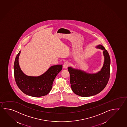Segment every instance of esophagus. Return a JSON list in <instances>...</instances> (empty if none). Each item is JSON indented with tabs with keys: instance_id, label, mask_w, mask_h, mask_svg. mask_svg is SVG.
<instances>
[{
	"instance_id": "34e87169",
	"label": "esophagus",
	"mask_w": 127,
	"mask_h": 127,
	"mask_svg": "<svg viewBox=\"0 0 127 127\" xmlns=\"http://www.w3.org/2000/svg\"><path fill=\"white\" fill-rule=\"evenodd\" d=\"M68 65H69V63H68V62H65V63H64V64H63V68L64 69H66L67 68Z\"/></svg>"
}]
</instances>
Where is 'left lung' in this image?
<instances>
[{"mask_svg": "<svg viewBox=\"0 0 127 127\" xmlns=\"http://www.w3.org/2000/svg\"><path fill=\"white\" fill-rule=\"evenodd\" d=\"M96 48L103 50L104 62L100 70L96 73H89L80 69L69 67L71 87L78 96L88 97L95 95L104 90L110 77V58L103 46L98 45Z\"/></svg>", "mask_w": 127, "mask_h": 127, "instance_id": "obj_1", "label": "left lung"}]
</instances>
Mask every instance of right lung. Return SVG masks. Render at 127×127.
Instances as JSON below:
<instances>
[{
  "label": "right lung",
  "instance_id": "right-lung-1",
  "mask_svg": "<svg viewBox=\"0 0 127 127\" xmlns=\"http://www.w3.org/2000/svg\"><path fill=\"white\" fill-rule=\"evenodd\" d=\"M19 51L15 58L14 64V76L18 87L23 93L33 97L45 96L50 92L54 79L63 69L62 64L50 67L46 72L39 76L25 74L19 64Z\"/></svg>",
  "mask_w": 127,
  "mask_h": 127
}]
</instances>
